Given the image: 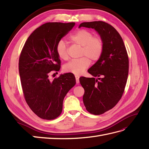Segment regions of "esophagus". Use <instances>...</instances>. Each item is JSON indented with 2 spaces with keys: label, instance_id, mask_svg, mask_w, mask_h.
I'll list each match as a JSON object with an SVG mask.
<instances>
[{
  "label": "esophagus",
  "instance_id": "34e87169",
  "mask_svg": "<svg viewBox=\"0 0 149 149\" xmlns=\"http://www.w3.org/2000/svg\"><path fill=\"white\" fill-rule=\"evenodd\" d=\"M75 77L76 79V82H77V84H79V77L77 75H75Z\"/></svg>",
  "mask_w": 149,
  "mask_h": 149
}]
</instances>
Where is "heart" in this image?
Wrapping results in <instances>:
<instances>
[{
  "instance_id": "b5f03b06",
  "label": "heart",
  "mask_w": 149,
  "mask_h": 149,
  "mask_svg": "<svg viewBox=\"0 0 149 149\" xmlns=\"http://www.w3.org/2000/svg\"><path fill=\"white\" fill-rule=\"evenodd\" d=\"M70 40L73 43L82 47L81 58L70 61L63 67L65 72L81 75L90 65V58L96 61L100 58L103 52L104 44L100 37L94 36V33L89 30L81 29L70 36ZM57 55L61 59L66 60L68 58L67 46L63 40L58 41L56 46Z\"/></svg>"
}]
</instances>
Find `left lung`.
Wrapping results in <instances>:
<instances>
[{
    "mask_svg": "<svg viewBox=\"0 0 149 149\" xmlns=\"http://www.w3.org/2000/svg\"><path fill=\"white\" fill-rule=\"evenodd\" d=\"M81 27L94 29L104 44L101 57L88 70L94 77H101L79 79L85 91L83 102L86 109L100 115L114 107L122 97L128 75V56L123 39L111 25L93 21L82 22Z\"/></svg>",
    "mask_w": 149,
    "mask_h": 149,
    "instance_id": "8db88e82",
    "label": "left lung"
}]
</instances>
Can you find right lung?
Masks as SVG:
<instances>
[{"label": "right lung", "mask_w": 149, "mask_h": 149, "mask_svg": "<svg viewBox=\"0 0 149 149\" xmlns=\"http://www.w3.org/2000/svg\"><path fill=\"white\" fill-rule=\"evenodd\" d=\"M74 26L75 22L45 23L31 34L22 49L19 72L24 96L29 107L42 119L53 120L60 115L63 99L76 83L72 73L52 81L48 77L60 68L56 44Z\"/></svg>", "instance_id": "obj_1"}]
</instances>
